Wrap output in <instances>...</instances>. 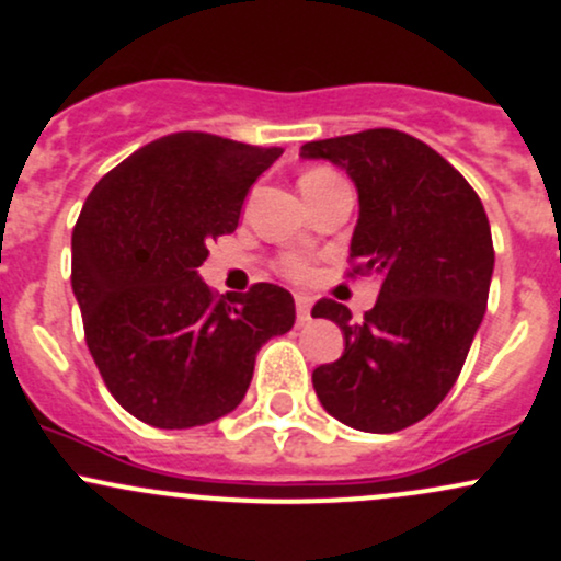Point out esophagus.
<instances>
[{
    "instance_id": "obj_1",
    "label": "esophagus",
    "mask_w": 561,
    "mask_h": 561,
    "mask_svg": "<svg viewBox=\"0 0 561 561\" xmlns=\"http://www.w3.org/2000/svg\"><path fill=\"white\" fill-rule=\"evenodd\" d=\"M296 314H298L300 325L311 320V298L309 296H296Z\"/></svg>"
}]
</instances>
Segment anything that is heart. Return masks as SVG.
Here are the masks:
<instances>
[{
	"label": "heart",
	"instance_id": "heart-1",
	"mask_svg": "<svg viewBox=\"0 0 561 561\" xmlns=\"http://www.w3.org/2000/svg\"><path fill=\"white\" fill-rule=\"evenodd\" d=\"M328 176H333L330 169H309L304 176H300V185H311V182H322L328 180ZM279 274L287 276V279L293 282H306L311 276V263L306 261L304 255H285L279 261Z\"/></svg>",
	"mask_w": 561,
	"mask_h": 561
}]
</instances>
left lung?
<instances>
[{"label": "left lung", "mask_w": 561, "mask_h": 561, "mask_svg": "<svg viewBox=\"0 0 561 561\" xmlns=\"http://www.w3.org/2000/svg\"><path fill=\"white\" fill-rule=\"evenodd\" d=\"M352 176L359 217L350 276H379V298L352 320L333 298L311 317L344 330V355L311 381L330 416L365 433H398L438 409L486 311L492 231L479 193L444 156L394 128L306 141Z\"/></svg>", "instance_id": "8db88e82"}]
</instances>
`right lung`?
<instances>
[{
    "label": "right lung",
    "mask_w": 561,
    "mask_h": 561,
    "mask_svg": "<svg viewBox=\"0 0 561 561\" xmlns=\"http://www.w3.org/2000/svg\"><path fill=\"white\" fill-rule=\"evenodd\" d=\"M282 147L176 131L104 174L72 231V290L112 398L163 430L215 422L244 398L257 350L296 322L293 296L257 282L217 296L198 276L209 244Z\"/></svg>",
    "instance_id": "1"
}]
</instances>
